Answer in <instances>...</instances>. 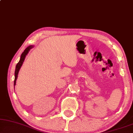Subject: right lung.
Returning a JSON list of instances; mask_svg holds the SVG:
<instances>
[{
	"label": "right lung",
	"instance_id": "obj_1",
	"mask_svg": "<svg viewBox=\"0 0 133 133\" xmlns=\"http://www.w3.org/2000/svg\"><path fill=\"white\" fill-rule=\"evenodd\" d=\"M33 47V45L28 46V47H27L25 49V50L23 52L22 55H21L20 60H19L18 63L17 64L16 66V69H15V81H14V86H15L16 85V79L17 78V75H18L19 71V70H20L21 66H22L23 63H24L25 58V56L26 55L28 54V53L30 51V50L31 49H32Z\"/></svg>",
	"mask_w": 133,
	"mask_h": 133
}]
</instances>
